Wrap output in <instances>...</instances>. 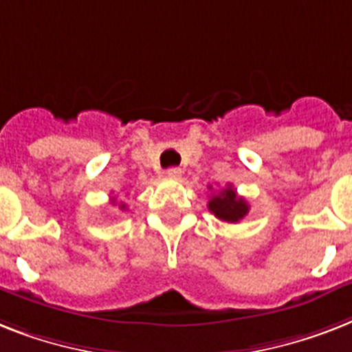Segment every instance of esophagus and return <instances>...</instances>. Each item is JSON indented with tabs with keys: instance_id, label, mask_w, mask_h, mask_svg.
I'll return each instance as SVG.
<instances>
[{
	"instance_id": "1",
	"label": "esophagus",
	"mask_w": 352,
	"mask_h": 352,
	"mask_svg": "<svg viewBox=\"0 0 352 352\" xmlns=\"http://www.w3.org/2000/svg\"><path fill=\"white\" fill-rule=\"evenodd\" d=\"M166 175L170 177V179H179L182 175V170L181 168H168L166 170Z\"/></svg>"
}]
</instances>
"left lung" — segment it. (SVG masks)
Segmentation results:
<instances>
[{"mask_svg": "<svg viewBox=\"0 0 352 352\" xmlns=\"http://www.w3.org/2000/svg\"><path fill=\"white\" fill-rule=\"evenodd\" d=\"M208 210L225 223H239L246 214H248V203L245 199L239 197L234 188H223L221 192L214 193L208 201Z\"/></svg>", "mask_w": 352, "mask_h": 352, "instance_id": "obj_1", "label": "left lung"}]
</instances>
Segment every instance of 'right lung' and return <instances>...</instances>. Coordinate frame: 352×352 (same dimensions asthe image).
Returning a JSON list of instances; mask_svg holds the SVG:
<instances>
[{
    "label": "right lung",
    "mask_w": 352,
    "mask_h": 352,
    "mask_svg": "<svg viewBox=\"0 0 352 352\" xmlns=\"http://www.w3.org/2000/svg\"><path fill=\"white\" fill-rule=\"evenodd\" d=\"M120 208H122V210H126V204H120Z\"/></svg>",
    "instance_id": "1"
}]
</instances>
